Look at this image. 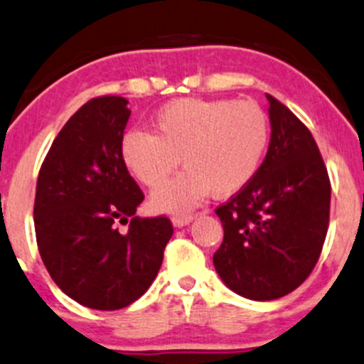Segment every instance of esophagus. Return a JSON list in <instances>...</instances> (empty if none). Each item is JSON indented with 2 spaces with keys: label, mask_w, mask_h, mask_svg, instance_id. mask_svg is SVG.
Instances as JSON below:
<instances>
[{
  "label": "esophagus",
  "mask_w": 364,
  "mask_h": 364,
  "mask_svg": "<svg viewBox=\"0 0 364 364\" xmlns=\"http://www.w3.org/2000/svg\"><path fill=\"white\" fill-rule=\"evenodd\" d=\"M193 220H194L193 215H177V217L171 218V222H173L175 228H183V225H189Z\"/></svg>",
  "instance_id": "esophagus-1"
}]
</instances>
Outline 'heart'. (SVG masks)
Segmentation results:
<instances>
[{
  "mask_svg": "<svg viewBox=\"0 0 364 364\" xmlns=\"http://www.w3.org/2000/svg\"><path fill=\"white\" fill-rule=\"evenodd\" d=\"M267 114L252 102L177 99L158 109L152 135L127 132L119 154L124 168L144 186L166 183L178 165L186 168L151 196L156 212L186 213L210 194L232 196L245 189L269 147Z\"/></svg>",
  "mask_w": 364,
  "mask_h": 364,
  "instance_id": "heart-1",
  "label": "heart"
}]
</instances>
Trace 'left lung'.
Listing matches in <instances>:
<instances>
[{"instance_id":"1","label":"left lung","mask_w":364,"mask_h":364,"mask_svg":"<svg viewBox=\"0 0 364 364\" xmlns=\"http://www.w3.org/2000/svg\"><path fill=\"white\" fill-rule=\"evenodd\" d=\"M269 100L271 142L253 181L218 206L224 241L213 265L224 284L250 300L299 288L321 253L330 220V181L311 132Z\"/></svg>"}]
</instances>
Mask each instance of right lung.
I'll return each mask as SVG.
<instances>
[{"label":"right lung","instance_id":"add662e5","mask_svg":"<svg viewBox=\"0 0 364 364\" xmlns=\"http://www.w3.org/2000/svg\"><path fill=\"white\" fill-rule=\"evenodd\" d=\"M123 97H99L71 116L53 140L34 199V229L46 271L68 296L118 311L158 276L173 228L166 217L139 218L144 194L121 161L130 118ZM131 222L127 233L115 229Z\"/></svg>","mask_w":364,"mask_h":364}]
</instances>
